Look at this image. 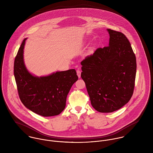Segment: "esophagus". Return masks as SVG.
Listing matches in <instances>:
<instances>
[{"instance_id": "esophagus-1", "label": "esophagus", "mask_w": 153, "mask_h": 153, "mask_svg": "<svg viewBox=\"0 0 153 153\" xmlns=\"http://www.w3.org/2000/svg\"><path fill=\"white\" fill-rule=\"evenodd\" d=\"M76 73H77V75H78V78H81V71H80V70H79V69H78V70H77V71H76Z\"/></svg>"}]
</instances>
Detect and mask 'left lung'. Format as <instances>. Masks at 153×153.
Returning <instances> with one entry per match:
<instances>
[{
	"mask_svg": "<svg viewBox=\"0 0 153 153\" xmlns=\"http://www.w3.org/2000/svg\"><path fill=\"white\" fill-rule=\"evenodd\" d=\"M109 46L98 48L81 64L92 106L100 112H112L128 102L133 94L136 58L127 37L107 29Z\"/></svg>",
	"mask_w": 153,
	"mask_h": 153,
	"instance_id": "1",
	"label": "left lung"
}]
</instances>
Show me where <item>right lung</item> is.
<instances>
[{"instance_id": "right-lung-1", "label": "right lung", "mask_w": 153, "mask_h": 153, "mask_svg": "<svg viewBox=\"0 0 153 153\" xmlns=\"http://www.w3.org/2000/svg\"><path fill=\"white\" fill-rule=\"evenodd\" d=\"M23 39L14 62V76L23 104L43 117L59 115L66 106L72 85L78 77L74 69L56 71L47 76H36L28 71L24 63Z\"/></svg>"}]
</instances>
